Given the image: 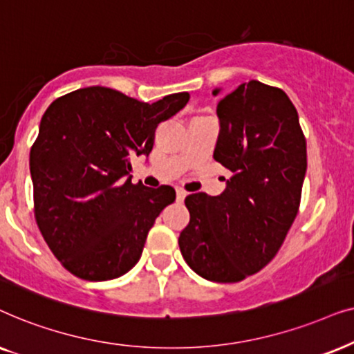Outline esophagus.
Returning <instances> with one entry per match:
<instances>
[{
  "label": "esophagus",
  "mask_w": 354,
  "mask_h": 354,
  "mask_svg": "<svg viewBox=\"0 0 354 354\" xmlns=\"http://www.w3.org/2000/svg\"><path fill=\"white\" fill-rule=\"evenodd\" d=\"M187 196V192L186 191H183V189H176V199H178V202H183L185 201V197Z\"/></svg>",
  "instance_id": "esophagus-1"
}]
</instances>
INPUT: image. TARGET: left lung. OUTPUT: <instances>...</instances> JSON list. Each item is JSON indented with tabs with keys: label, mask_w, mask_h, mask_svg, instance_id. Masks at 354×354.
I'll return each instance as SVG.
<instances>
[{
	"label": "left lung",
	"mask_w": 354,
	"mask_h": 354,
	"mask_svg": "<svg viewBox=\"0 0 354 354\" xmlns=\"http://www.w3.org/2000/svg\"><path fill=\"white\" fill-rule=\"evenodd\" d=\"M216 116L214 158L233 176L220 196L186 197L191 218L178 243L197 275L233 283L266 267L283 244L299 209L308 155L298 111L281 88L244 82L221 98Z\"/></svg>",
	"instance_id": "8db88e82"
}]
</instances>
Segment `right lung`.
Returning <instances> with one entry per match:
<instances>
[{"label": "right lung", "instance_id": "obj_1", "mask_svg": "<svg viewBox=\"0 0 354 354\" xmlns=\"http://www.w3.org/2000/svg\"><path fill=\"white\" fill-rule=\"evenodd\" d=\"M189 100L153 103L92 86L56 98L30 150L35 220L64 268L88 281L129 272L149 230L174 202L171 186L133 185L131 158L152 152L155 129Z\"/></svg>", "mask_w": 354, "mask_h": 354}]
</instances>
